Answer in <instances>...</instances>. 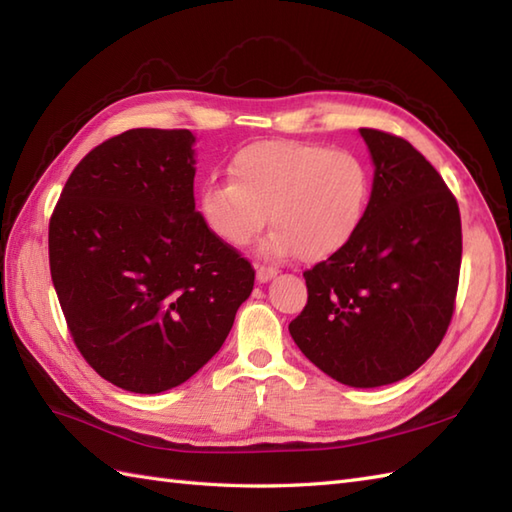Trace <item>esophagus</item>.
<instances>
[{
  "instance_id": "obj_1",
  "label": "esophagus",
  "mask_w": 512,
  "mask_h": 512,
  "mask_svg": "<svg viewBox=\"0 0 512 512\" xmlns=\"http://www.w3.org/2000/svg\"><path fill=\"white\" fill-rule=\"evenodd\" d=\"M275 275H277V268H273V266H257V279L262 281V284H264V281L273 279Z\"/></svg>"
}]
</instances>
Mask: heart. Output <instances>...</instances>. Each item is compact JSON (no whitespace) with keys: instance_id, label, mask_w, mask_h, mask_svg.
Segmentation results:
<instances>
[{"instance_id":"obj_1","label":"heart","mask_w":512,"mask_h":512,"mask_svg":"<svg viewBox=\"0 0 512 512\" xmlns=\"http://www.w3.org/2000/svg\"><path fill=\"white\" fill-rule=\"evenodd\" d=\"M231 180H209L200 191V215L222 242L246 246L273 224L262 242L268 257L297 255L317 262L350 244L363 224L372 173L347 149L262 140L231 160Z\"/></svg>"}]
</instances>
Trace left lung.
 <instances>
[{"mask_svg": "<svg viewBox=\"0 0 512 512\" xmlns=\"http://www.w3.org/2000/svg\"><path fill=\"white\" fill-rule=\"evenodd\" d=\"M374 187L350 244L303 273L308 303L288 330L321 372L350 387L413 374L453 319L462 264L458 200L405 138L363 127Z\"/></svg>", "mask_w": 512, "mask_h": 512, "instance_id": "1", "label": "left lung"}]
</instances>
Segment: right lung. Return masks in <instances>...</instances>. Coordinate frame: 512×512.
I'll return each instance as SVG.
<instances>
[{
  "label": "right lung",
  "instance_id": "add662e5",
  "mask_svg": "<svg viewBox=\"0 0 512 512\" xmlns=\"http://www.w3.org/2000/svg\"><path fill=\"white\" fill-rule=\"evenodd\" d=\"M189 129H129L70 173L48 228L50 275L76 350L134 394L213 358L255 268L195 211Z\"/></svg>",
  "mask_w": 512,
  "mask_h": 512
}]
</instances>
